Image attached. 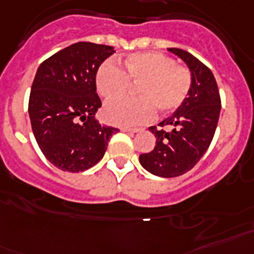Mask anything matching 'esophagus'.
<instances>
[{"label": "esophagus", "mask_w": 254, "mask_h": 254, "mask_svg": "<svg viewBox=\"0 0 254 254\" xmlns=\"http://www.w3.org/2000/svg\"><path fill=\"white\" fill-rule=\"evenodd\" d=\"M121 131L128 132V133H136V132L140 131V128H128V127H123V128H121Z\"/></svg>", "instance_id": "1"}]
</instances>
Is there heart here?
I'll return each instance as SVG.
<instances>
[{"label":"heart","instance_id":"b5f03b06","mask_svg":"<svg viewBox=\"0 0 254 254\" xmlns=\"http://www.w3.org/2000/svg\"><path fill=\"white\" fill-rule=\"evenodd\" d=\"M122 70L106 62L96 72V88L106 102L102 114L110 125L132 127L144 125L158 112H175L187 100L192 87V75L187 67L175 64L171 57L160 52L132 53L121 61ZM139 84L140 100L114 99L128 90L129 81Z\"/></svg>","mask_w":254,"mask_h":254}]
</instances>
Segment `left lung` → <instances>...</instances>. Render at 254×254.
<instances>
[{
  "label": "left lung",
  "mask_w": 254,
  "mask_h": 254,
  "mask_svg": "<svg viewBox=\"0 0 254 254\" xmlns=\"http://www.w3.org/2000/svg\"><path fill=\"white\" fill-rule=\"evenodd\" d=\"M187 64L192 87L187 100L169 118L149 127L156 136V146L140 154L141 166L161 178H175L190 171L205 154L217 128L221 97L217 81L209 67L194 56L178 48H169ZM171 127L169 131L163 127Z\"/></svg>",
  "instance_id": "obj_1"
}]
</instances>
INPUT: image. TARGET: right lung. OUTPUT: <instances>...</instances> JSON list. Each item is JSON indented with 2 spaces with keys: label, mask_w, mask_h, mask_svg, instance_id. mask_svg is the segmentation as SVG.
I'll return each instance as SVG.
<instances>
[{
  "label": "right lung",
  "mask_w": 254,
  "mask_h": 254,
  "mask_svg": "<svg viewBox=\"0 0 254 254\" xmlns=\"http://www.w3.org/2000/svg\"><path fill=\"white\" fill-rule=\"evenodd\" d=\"M114 52L109 45L76 43L37 68L28 102L31 126L44 156L62 171L91 169L119 131L93 119L101 108L96 72Z\"/></svg>",
  "instance_id": "right-lung-1"
}]
</instances>
